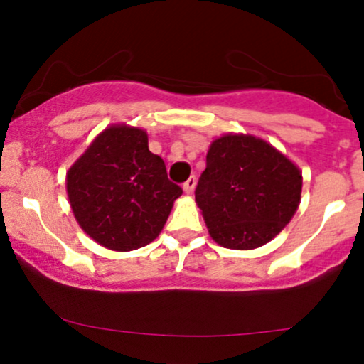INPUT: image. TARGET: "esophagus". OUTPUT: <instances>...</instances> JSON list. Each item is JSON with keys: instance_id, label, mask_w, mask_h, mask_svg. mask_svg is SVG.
I'll use <instances>...</instances> for the list:
<instances>
[{"instance_id": "34e87169", "label": "esophagus", "mask_w": 364, "mask_h": 364, "mask_svg": "<svg viewBox=\"0 0 364 364\" xmlns=\"http://www.w3.org/2000/svg\"><path fill=\"white\" fill-rule=\"evenodd\" d=\"M195 186H196V178L195 176H190L185 181V185H183V190H185V193L190 195L191 191L195 190Z\"/></svg>"}]
</instances>
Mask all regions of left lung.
Returning a JSON list of instances; mask_svg holds the SVG:
<instances>
[{"label": "left lung", "mask_w": 364, "mask_h": 364, "mask_svg": "<svg viewBox=\"0 0 364 364\" xmlns=\"http://www.w3.org/2000/svg\"><path fill=\"white\" fill-rule=\"evenodd\" d=\"M303 176L294 162L253 135L219 136L195 190L217 245L253 250L274 240L301 202Z\"/></svg>", "instance_id": "8db88e82"}]
</instances>
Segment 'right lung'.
<instances>
[{
    "label": "right lung",
    "instance_id": "right-lung-1",
    "mask_svg": "<svg viewBox=\"0 0 364 364\" xmlns=\"http://www.w3.org/2000/svg\"><path fill=\"white\" fill-rule=\"evenodd\" d=\"M66 191L80 228L114 252L152 243L183 193L149 150L147 132L127 124L95 136L66 173Z\"/></svg>",
    "mask_w": 364,
    "mask_h": 364
}]
</instances>
